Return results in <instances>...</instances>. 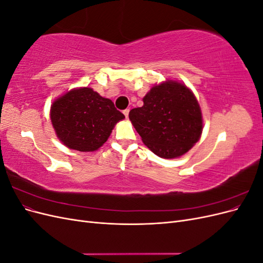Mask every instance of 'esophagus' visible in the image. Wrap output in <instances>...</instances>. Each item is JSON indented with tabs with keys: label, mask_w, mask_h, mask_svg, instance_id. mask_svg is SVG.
I'll return each instance as SVG.
<instances>
[{
	"label": "esophagus",
	"mask_w": 263,
	"mask_h": 263,
	"mask_svg": "<svg viewBox=\"0 0 263 263\" xmlns=\"http://www.w3.org/2000/svg\"><path fill=\"white\" fill-rule=\"evenodd\" d=\"M123 113H124V115H125V117H126V118H128V114H129V109H128V108L125 109Z\"/></svg>",
	"instance_id": "obj_1"
}]
</instances>
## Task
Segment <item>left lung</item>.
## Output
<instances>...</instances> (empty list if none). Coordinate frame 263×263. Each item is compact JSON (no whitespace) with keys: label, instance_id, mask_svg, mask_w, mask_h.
Here are the masks:
<instances>
[{"label":"left lung","instance_id":"8db88e82","mask_svg":"<svg viewBox=\"0 0 263 263\" xmlns=\"http://www.w3.org/2000/svg\"><path fill=\"white\" fill-rule=\"evenodd\" d=\"M144 105L133 108L129 119L144 144L163 159L186 154L203 132L202 109L183 82L165 80L145 95Z\"/></svg>","mask_w":263,"mask_h":263}]
</instances>
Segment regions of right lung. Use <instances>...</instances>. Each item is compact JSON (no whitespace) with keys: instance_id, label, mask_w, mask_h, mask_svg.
<instances>
[{"instance_id":"obj_1","label":"right lung","mask_w":263,"mask_h":263,"mask_svg":"<svg viewBox=\"0 0 263 263\" xmlns=\"http://www.w3.org/2000/svg\"><path fill=\"white\" fill-rule=\"evenodd\" d=\"M124 114L114 103L87 86L76 87L55 99L50 121L61 144L81 153L97 151L105 144Z\"/></svg>"}]
</instances>
